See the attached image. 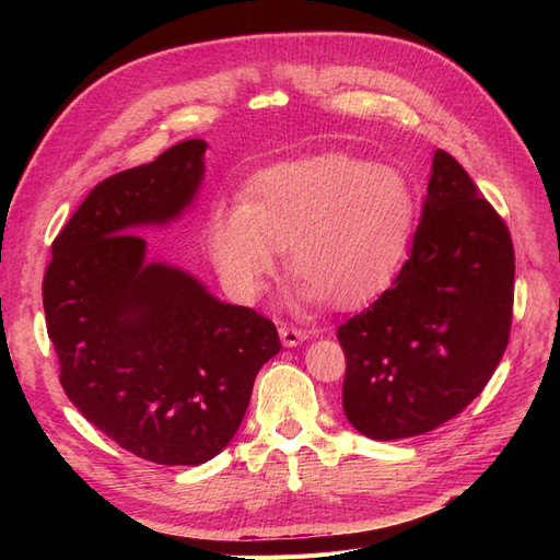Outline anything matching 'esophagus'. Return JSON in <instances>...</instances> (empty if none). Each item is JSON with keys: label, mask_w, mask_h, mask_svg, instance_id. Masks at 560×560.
<instances>
[{"label": "esophagus", "mask_w": 560, "mask_h": 560, "mask_svg": "<svg viewBox=\"0 0 560 560\" xmlns=\"http://www.w3.org/2000/svg\"><path fill=\"white\" fill-rule=\"evenodd\" d=\"M278 331H280V341H282L284 348H294V346L303 343L308 338L306 331L296 329V327H290V325H282Z\"/></svg>", "instance_id": "34e87169"}]
</instances>
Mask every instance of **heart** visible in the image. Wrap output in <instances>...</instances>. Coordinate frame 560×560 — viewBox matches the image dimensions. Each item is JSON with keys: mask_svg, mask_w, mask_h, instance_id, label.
I'll use <instances>...</instances> for the list:
<instances>
[{"mask_svg": "<svg viewBox=\"0 0 560 560\" xmlns=\"http://www.w3.org/2000/svg\"><path fill=\"white\" fill-rule=\"evenodd\" d=\"M416 214V189L399 167L319 154L259 173L243 202H217L206 238L235 294H261L290 247L303 299L354 308L397 276Z\"/></svg>", "mask_w": 560, "mask_h": 560, "instance_id": "1", "label": "heart"}]
</instances>
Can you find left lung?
I'll use <instances>...</instances> for the list:
<instances>
[{
	"mask_svg": "<svg viewBox=\"0 0 560 560\" xmlns=\"http://www.w3.org/2000/svg\"><path fill=\"white\" fill-rule=\"evenodd\" d=\"M512 306V235L465 167L436 149L411 257L336 334L350 425L393 442L460 413L502 360Z\"/></svg>",
	"mask_w": 560,
	"mask_h": 560,
	"instance_id": "obj_1",
	"label": "left lung"
}]
</instances>
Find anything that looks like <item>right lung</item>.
<instances>
[{
    "instance_id": "obj_1",
    "label": "right lung",
    "mask_w": 560,
    "mask_h": 560,
    "mask_svg": "<svg viewBox=\"0 0 560 560\" xmlns=\"http://www.w3.org/2000/svg\"><path fill=\"white\" fill-rule=\"evenodd\" d=\"M208 142L186 140L100 182L50 245L42 294L60 383L79 413L156 465H202L241 428L273 322L147 261L138 226L191 206Z\"/></svg>"
}]
</instances>
